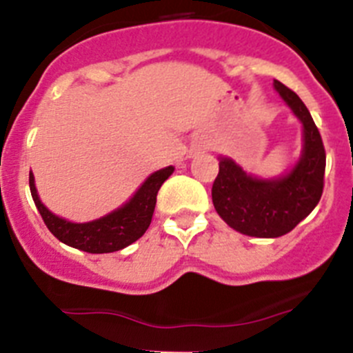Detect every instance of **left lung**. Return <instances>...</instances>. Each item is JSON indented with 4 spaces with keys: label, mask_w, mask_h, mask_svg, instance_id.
<instances>
[{
    "label": "left lung",
    "mask_w": 353,
    "mask_h": 353,
    "mask_svg": "<svg viewBox=\"0 0 353 353\" xmlns=\"http://www.w3.org/2000/svg\"><path fill=\"white\" fill-rule=\"evenodd\" d=\"M274 88L304 127V146L295 168L279 179L261 180L223 157L212 185V201L224 223L258 239L286 235L305 219L322 198L325 174V148L310 111L288 86L274 81Z\"/></svg>",
    "instance_id": "1"
}]
</instances>
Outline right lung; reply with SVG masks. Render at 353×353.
<instances>
[{"label": "right lung", "instance_id": "1", "mask_svg": "<svg viewBox=\"0 0 353 353\" xmlns=\"http://www.w3.org/2000/svg\"><path fill=\"white\" fill-rule=\"evenodd\" d=\"M173 170V166H168L152 173L123 207L92 223H70L43 207L37 194L33 173H30V191L43 223L56 239L70 248L92 254H102V252L120 251L143 236L152 223L159 189L170 179Z\"/></svg>", "mask_w": 353, "mask_h": 353}]
</instances>
